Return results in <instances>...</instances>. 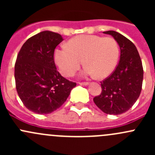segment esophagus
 Returning a JSON list of instances; mask_svg holds the SVG:
<instances>
[{
	"label": "esophagus",
	"instance_id": "34e87169",
	"mask_svg": "<svg viewBox=\"0 0 155 155\" xmlns=\"http://www.w3.org/2000/svg\"><path fill=\"white\" fill-rule=\"evenodd\" d=\"M79 84L81 85H85V86H87V85H89L88 82H79Z\"/></svg>",
	"mask_w": 155,
	"mask_h": 155
}]
</instances>
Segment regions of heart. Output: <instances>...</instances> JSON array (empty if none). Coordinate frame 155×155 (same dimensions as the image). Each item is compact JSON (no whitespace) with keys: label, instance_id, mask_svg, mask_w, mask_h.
Instances as JSON below:
<instances>
[{"label":"heart","instance_id":"b5f03b06","mask_svg":"<svg viewBox=\"0 0 155 155\" xmlns=\"http://www.w3.org/2000/svg\"><path fill=\"white\" fill-rule=\"evenodd\" d=\"M67 46L54 51V62L64 76H73L80 68L82 60L85 66L80 73L81 77L94 76L104 79L113 72L119 58V46L110 37L79 35L70 39Z\"/></svg>","mask_w":155,"mask_h":155}]
</instances>
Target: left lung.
Listing matches in <instances>:
<instances>
[{"label":"left lung","instance_id":"1","mask_svg":"<svg viewBox=\"0 0 155 155\" xmlns=\"http://www.w3.org/2000/svg\"><path fill=\"white\" fill-rule=\"evenodd\" d=\"M117 41L121 55L115 71L101 82L102 92L94 98L97 107L109 115H120L129 110L139 98L143 80L141 58L135 45L114 31H104Z\"/></svg>","mask_w":155,"mask_h":155}]
</instances>
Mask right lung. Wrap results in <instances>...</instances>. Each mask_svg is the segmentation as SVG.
<instances>
[{"label": "right lung", "mask_w": 155, "mask_h": 155, "mask_svg": "<svg viewBox=\"0 0 155 155\" xmlns=\"http://www.w3.org/2000/svg\"><path fill=\"white\" fill-rule=\"evenodd\" d=\"M61 35L44 31L23 44L15 64L16 91L26 108L34 113L49 114L61 107L76 84L61 76L54 61Z\"/></svg>", "instance_id": "add662e5"}]
</instances>
